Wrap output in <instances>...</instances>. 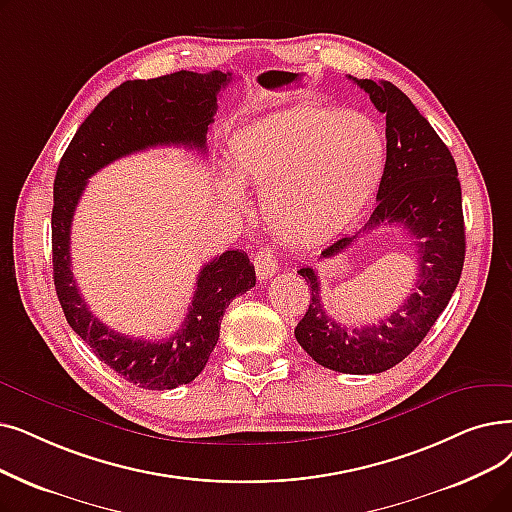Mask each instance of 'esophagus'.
Wrapping results in <instances>:
<instances>
[{"label":"esophagus","mask_w":512,"mask_h":512,"mask_svg":"<svg viewBox=\"0 0 512 512\" xmlns=\"http://www.w3.org/2000/svg\"><path fill=\"white\" fill-rule=\"evenodd\" d=\"M253 263H255V272H257V278H259V280L272 278V276L276 274V270H278V261H276L274 253L268 251V249L257 251Z\"/></svg>","instance_id":"esophagus-1"}]
</instances>
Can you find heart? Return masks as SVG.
<instances>
[{
	"mask_svg": "<svg viewBox=\"0 0 512 512\" xmlns=\"http://www.w3.org/2000/svg\"><path fill=\"white\" fill-rule=\"evenodd\" d=\"M387 144L355 110L293 106L240 129L230 142L234 175L261 190L263 215L284 242L314 247L345 230L381 184ZM221 196L242 205L240 188Z\"/></svg>",
	"mask_w": 512,
	"mask_h": 512,
	"instance_id": "1",
	"label": "heart"
}]
</instances>
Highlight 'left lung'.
Here are the masks:
<instances>
[{
  "instance_id": "1",
  "label": "left lung",
  "mask_w": 512,
  "mask_h": 512,
  "mask_svg": "<svg viewBox=\"0 0 512 512\" xmlns=\"http://www.w3.org/2000/svg\"><path fill=\"white\" fill-rule=\"evenodd\" d=\"M385 115L387 161L376 194V209L351 236L339 238L320 259L343 255L360 234L383 224H399L416 247L418 280L412 295L379 324L349 328L326 314L320 278L301 268L311 299L295 328L299 345L324 368L345 374H379L404 358L427 337L450 303L464 265V217L458 169L452 152L410 98L391 81L355 79Z\"/></svg>"
}]
</instances>
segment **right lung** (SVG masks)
Here are the masks:
<instances>
[{
  "mask_svg": "<svg viewBox=\"0 0 512 512\" xmlns=\"http://www.w3.org/2000/svg\"><path fill=\"white\" fill-rule=\"evenodd\" d=\"M232 73L177 71L157 79L125 81L90 113L62 154L54 180L52 261L54 286L66 322L96 358L125 381L150 391L188 385L209 362L230 301L255 286V268L244 251L213 257L196 278L182 328L169 339H133L102 324L79 295L71 272V224L90 177L127 154L152 146H186L207 152V131L217 94Z\"/></svg>",
  "mask_w": 512,
  "mask_h": 512,
  "instance_id": "obj_1",
  "label": "right lung"
}]
</instances>
